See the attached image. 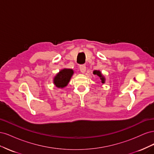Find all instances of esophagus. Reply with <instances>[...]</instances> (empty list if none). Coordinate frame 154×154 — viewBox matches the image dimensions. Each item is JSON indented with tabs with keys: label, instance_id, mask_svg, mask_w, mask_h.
I'll return each instance as SVG.
<instances>
[{
	"label": "esophagus",
	"instance_id": "1",
	"mask_svg": "<svg viewBox=\"0 0 154 154\" xmlns=\"http://www.w3.org/2000/svg\"><path fill=\"white\" fill-rule=\"evenodd\" d=\"M80 70L81 72L85 73L86 71V66H85V65H81V66H80Z\"/></svg>",
	"mask_w": 154,
	"mask_h": 154
}]
</instances>
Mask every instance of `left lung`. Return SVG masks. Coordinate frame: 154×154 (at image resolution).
<instances>
[{
    "label": "left lung",
    "instance_id": "8db88e82",
    "mask_svg": "<svg viewBox=\"0 0 154 154\" xmlns=\"http://www.w3.org/2000/svg\"><path fill=\"white\" fill-rule=\"evenodd\" d=\"M93 74H96V75L98 76L100 78V80H101L102 83H105V77H104L103 75H102L101 72L100 71H96H96H93Z\"/></svg>",
    "mask_w": 154,
    "mask_h": 154
}]
</instances>
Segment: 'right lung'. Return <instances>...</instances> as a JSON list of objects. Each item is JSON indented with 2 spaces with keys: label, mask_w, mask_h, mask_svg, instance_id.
I'll return each mask as SVG.
<instances>
[{
  "label": "right lung",
  "mask_w": 154,
  "mask_h": 154,
  "mask_svg": "<svg viewBox=\"0 0 154 154\" xmlns=\"http://www.w3.org/2000/svg\"><path fill=\"white\" fill-rule=\"evenodd\" d=\"M74 71L71 69H63L61 70L54 78V84L58 88L66 87L72 76Z\"/></svg>",
  "instance_id": "right-lung-1"
}]
</instances>
